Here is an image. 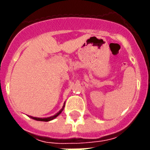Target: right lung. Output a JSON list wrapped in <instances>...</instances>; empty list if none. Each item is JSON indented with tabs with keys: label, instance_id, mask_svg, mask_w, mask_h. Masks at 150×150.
Segmentation results:
<instances>
[{
	"label": "right lung",
	"instance_id": "obj_1",
	"mask_svg": "<svg viewBox=\"0 0 150 150\" xmlns=\"http://www.w3.org/2000/svg\"><path fill=\"white\" fill-rule=\"evenodd\" d=\"M64 106L63 107H62V109L60 110V111L57 113V114H56L55 115H54V116L52 117H47V118H40V117H32L33 119H34V120H36V121H51V120H53V119H54L55 117H57L58 116L59 114H61V112H62V110H64Z\"/></svg>",
	"mask_w": 150,
	"mask_h": 150
}]
</instances>
